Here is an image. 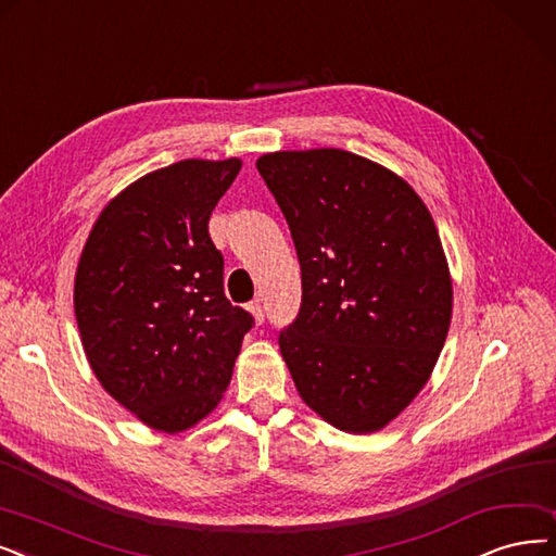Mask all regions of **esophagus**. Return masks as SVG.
I'll list each match as a JSON object with an SVG mask.
<instances>
[{
    "label": "esophagus",
    "instance_id": "obj_1",
    "mask_svg": "<svg viewBox=\"0 0 556 556\" xmlns=\"http://www.w3.org/2000/svg\"><path fill=\"white\" fill-rule=\"evenodd\" d=\"M249 309H251V315H253L255 324H262V321H264V305H262L260 301H253V303L249 305Z\"/></svg>",
    "mask_w": 556,
    "mask_h": 556
}]
</instances>
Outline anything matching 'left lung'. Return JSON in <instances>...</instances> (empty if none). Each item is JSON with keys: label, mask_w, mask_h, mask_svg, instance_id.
I'll list each match as a JSON object with an SVG mask.
<instances>
[{"label": "left lung", "mask_w": 556, "mask_h": 556, "mask_svg": "<svg viewBox=\"0 0 556 556\" xmlns=\"http://www.w3.org/2000/svg\"><path fill=\"white\" fill-rule=\"evenodd\" d=\"M290 226L301 309L280 353L303 402L346 433H374L425 388L452 321L433 218L386 166L338 148L262 154Z\"/></svg>", "instance_id": "left-lung-1"}]
</instances>
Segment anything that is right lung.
<instances>
[{
	"instance_id": "obj_1",
	"label": "right lung",
	"mask_w": 556,
	"mask_h": 556,
	"mask_svg": "<svg viewBox=\"0 0 556 556\" xmlns=\"http://www.w3.org/2000/svg\"><path fill=\"white\" fill-rule=\"evenodd\" d=\"M241 160L152 170L102 210L75 276V317L102 388L143 425L180 433L224 396L253 326L224 294L207 232Z\"/></svg>"
}]
</instances>
